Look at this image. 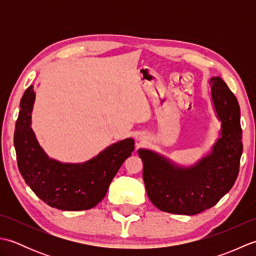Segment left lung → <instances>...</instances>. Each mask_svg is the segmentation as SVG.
Returning <instances> with one entry per match:
<instances>
[{
    "label": "left lung",
    "mask_w": 256,
    "mask_h": 256,
    "mask_svg": "<svg viewBox=\"0 0 256 256\" xmlns=\"http://www.w3.org/2000/svg\"><path fill=\"white\" fill-rule=\"evenodd\" d=\"M211 101L220 121L219 138L208 154L182 166L148 148H140L150 200L170 214L194 216L214 206L234 184L243 150L240 106L220 77L209 79Z\"/></svg>",
    "instance_id": "1"
}]
</instances>
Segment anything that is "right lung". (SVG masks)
<instances>
[{
  "label": "right lung",
  "instance_id": "add662e5",
  "mask_svg": "<svg viewBox=\"0 0 256 256\" xmlns=\"http://www.w3.org/2000/svg\"><path fill=\"white\" fill-rule=\"evenodd\" d=\"M35 88L30 86L20 99L14 132L18 165L25 182L44 202L66 211L91 209L106 197L108 186L124 160L134 150V140H118L84 162L52 158L38 143L32 128Z\"/></svg>",
  "mask_w": 256,
  "mask_h": 256
}]
</instances>
